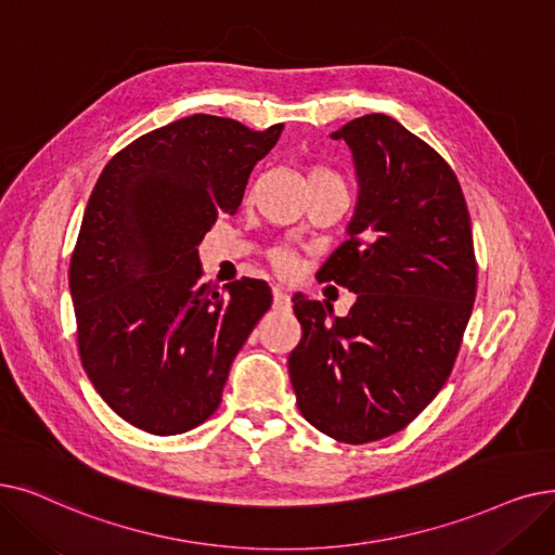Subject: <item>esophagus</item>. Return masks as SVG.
<instances>
[{"mask_svg": "<svg viewBox=\"0 0 555 555\" xmlns=\"http://www.w3.org/2000/svg\"><path fill=\"white\" fill-rule=\"evenodd\" d=\"M274 308L276 310H287L291 308V295H287L283 287H274Z\"/></svg>", "mask_w": 555, "mask_h": 555, "instance_id": "1", "label": "esophagus"}]
</instances>
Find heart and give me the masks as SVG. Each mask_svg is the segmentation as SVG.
<instances>
[{
	"mask_svg": "<svg viewBox=\"0 0 555 555\" xmlns=\"http://www.w3.org/2000/svg\"><path fill=\"white\" fill-rule=\"evenodd\" d=\"M312 172H320V175H333V172H328V170H324V167H315V170ZM335 177V175H333ZM295 258L291 256V254H285V251H279V254H274V268L281 272V274H291L293 270H295Z\"/></svg>",
	"mask_w": 555,
	"mask_h": 555,
	"instance_id": "obj_1",
	"label": "heart"
}]
</instances>
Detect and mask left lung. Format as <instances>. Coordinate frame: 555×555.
Wrapping results in <instances>:
<instances>
[{
	"label": "left lung",
	"mask_w": 555,
	"mask_h": 555,
	"mask_svg": "<svg viewBox=\"0 0 555 555\" xmlns=\"http://www.w3.org/2000/svg\"><path fill=\"white\" fill-rule=\"evenodd\" d=\"M331 138L351 150L358 202L349 240L318 276L356 304L335 318L297 293L301 340L287 372L312 426L365 444L405 428L442 390L474 308L476 258L461 183L436 150L383 113Z\"/></svg>",
	"instance_id": "obj_1"
}]
</instances>
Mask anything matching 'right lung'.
Here are the masks:
<instances>
[{
  "label": "right lung",
  "mask_w": 555,
  "mask_h": 555,
  "mask_svg": "<svg viewBox=\"0 0 555 555\" xmlns=\"http://www.w3.org/2000/svg\"><path fill=\"white\" fill-rule=\"evenodd\" d=\"M281 131L197 113L127 144L94 183L69 260L81 363L113 411L154 436L218 411L235 353L272 306L258 279L227 293L202 283L197 247L237 210Z\"/></svg>",
  "instance_id": "add662e5"
}]
</instances>
